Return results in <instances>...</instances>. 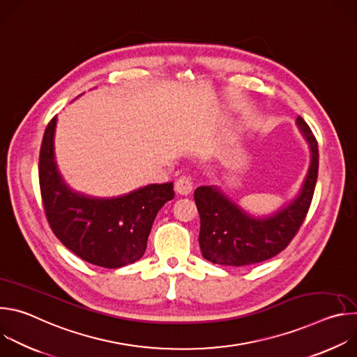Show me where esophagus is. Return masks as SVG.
<instances>
[{
  "label": "esophagus",
  "mask_w": 357,
  "mask_h": 357,
  "mask_svg": "<svg viewBox=\"0 0 357 357\" xmlns=\"http://www.w3.org/2000/svg\"><path fill=\"white\" fill-rule=\"evenodd\" d=\"M193 182L189 175H182L176 182H175V190L179 195H189L192 192Z\"/></svg>",
  "instance_id": "obj_1"
}]
</instances>
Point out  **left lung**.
I'll list each match as a JSON object with an SVG mask.
<instances>
[{
	"label": "left lung",
	"instance_id": "left-lung-1",
	"mask_svg": "<svg viewBox=\"0 0 357 357\" xmlns=\"http://www.w3.org/2000/svg\"><path fill=\"white\" fill-rule=\"evenodd\" d=\"M296 126L311 149V165L295 199L270 216L247 213L218 186H199L195 202L200 216L202 256L213 264L243 267L261 263L281 252L307 216L318 178V142L305 120Z\"/></svg>",
	"mask_w": 357,
	"mask_h": 357
}]
</instances>
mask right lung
Instances as JSON below:
<instances>
[{
    "instance_id": "add662e5",
    "label": "right lung",
    "mask_w": 357,
    "mask_h": 357,
    "mask_svg": "<svg viewBox=\"0 0 357 357\" xmlns=\"http://www.w3.org/2000/svg\"><path fill=\"white\" fill-rule=\"evenodd\" d=\"M56 116L39 152V186L54 234L82 260L120 268L139 260L157 213L174 199V183H152L117 197H93L69 188L55 161Z\"/></svg>"
}]
</instances>
